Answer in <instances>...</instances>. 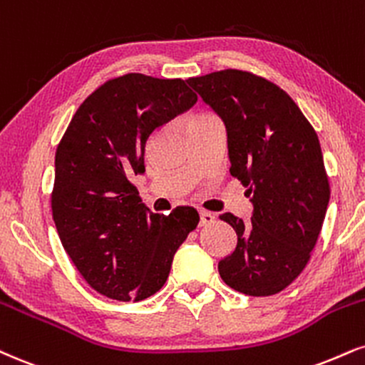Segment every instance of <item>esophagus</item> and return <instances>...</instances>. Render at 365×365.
<instances>
[{"label": "esophagus", "mask_w": 365, "mask_h": 365, "mask_svg": "<svg viewBox=\"0 0 365 365\" xmlns=\"http://www.w3.org/2000/svg\"><path fill=\"white\" fill-rule=\"evenodd\" d=\"M216 221V216H214L212 212H209V210H200V225L205 226V225H210V222Z\"/></svg>", "instance_id": "1"}]
</instances>
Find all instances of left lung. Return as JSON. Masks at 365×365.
Listing matches in <instances>:
<instances>
[{
  "label": "left lung",
  "instance_id": "8db88e82",
  "mask_svg": "<svg viewBox=\"0 0 365 365\" xmlns=\"http://www.w3.org/2000/svg\"><path fill=\"white\" fill-rule=\"evenodd\" d=\"M227 130L230 173L248 188L252 222L221 214L238 245L221 279L247 296H274L299 277L322 231L330 183L313 125L282 88L240 69L188 78Z\"/></svg>",
  "mask_w": 365,
  "mask_h": 365
}]
</instances>
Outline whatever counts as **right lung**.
<instances>
[{"mask_svg":"<svg viewBox=\"0 0 365 365\" xmlns=\"http://www.w3.org/2000/svg\"><path fill=\"white\" fill-rule=\"evenodd\" d=\"M195 102L178 78H112L80 105L57 144L51 207L61 243L83 279L110 299L135 302L160 291L175 252L199 225L188 205L151 212L129 180L146 170L149 135Z\"/></svg>","mask_w":365,"mask_h":365,"instance_id":"obj_1","label":"right lung"}]
</instances>
